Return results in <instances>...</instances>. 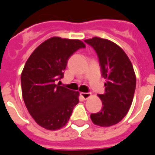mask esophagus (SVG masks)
<instances>
[{
	"label": "esophagus",
	"instance_id": "1",
	"mask_svg": "<svg viewBox=\"0 0 155 155\" xmlns=\"http://www.w3.org/2000/svg\"><path fill=\"white\" fill-rule=\"evenodd\" d=\"M80 95H81V97H83V99H87V98H88V97L91 96V93H80Z\"/></svg>",
	"mask_w": 155,
	"mask_h": 155
}]
</instances>
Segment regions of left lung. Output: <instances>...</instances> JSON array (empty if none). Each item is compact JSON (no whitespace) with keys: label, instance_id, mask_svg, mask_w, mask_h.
<instances>
[{"label":"left lung","instance_id":"1","mask_svg":"<svg viewBox=\"0 0 155 155\" xmlns=\"http://www.w3.org/2000/svg\"><path fill=\"white\" fill-rule=\"evenodd\" d=\"M84 41L96 51L102 77L107 80L105 93L98 94L102 109L90 117L94 124L114 125L124 118L132 104L136 87L132 63L124 50L111 41L93 37Z\"/></svg>","mask_w":155,"mask_h":155}]
</instances>
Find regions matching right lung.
<instances>
[{
  "label": "right lung",
  "mask_w": 155,
  "mask_h": 155,
  "mask_svg": "<svg viewBox=\"0 0 155 155\" xmlns=\"http://www.w3.org/2000/svg\"><path fill=\"white\" fill-rule=\"evenodd\" d=\"M85 48L79 40L51 37L38 46L21 76V92L27 110L37 124L49 130L65 126L78 104L79 93L60 86L69 58Z\"/></svg>",
  "instance_id": "1"
}]
</instances>
